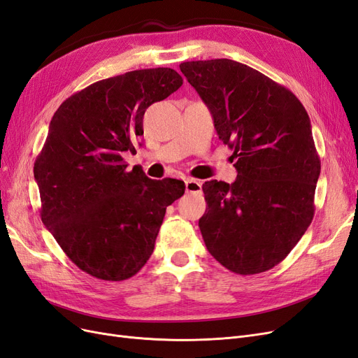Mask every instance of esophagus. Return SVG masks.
<instances>
[{
	"label": "esophagus",
	"instance_id": "esophagus-1",
	"mask_svg": "<svg viewBox=\"0 0 358 358\" xmlns=\"http://www.w3.org/2000/svg\"><path fill=\"white\" fill-rule=\"evenodd\" d=\"M185 189H187L188 194H201L203 185H201V182L195 180V179H188L187 182H185Z\"/></svg>",
	"mask_w": 358,
	"mask_h": 358
}]
</instances>
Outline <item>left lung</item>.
Segmentation results:
<instances>
[{
    "label": "left lung",
    "mask_w": 358,
    "mask_h": 358,
    "mask_svg": "<svg viewBox=\"0 0 358 358\" xmlns=\"http://www.w3.org/2000/svg\"><path fill=\"white\" fill-rule=\"evenodd\" d=\"M213 117L219 139L236 159L234 183H203L199 220L206 248L241 275L285 259L310 227L320 176L311 121L290 90L229 59L179 65Z\"/></svg>",
    "instance_id": "1"
}]
</instances>
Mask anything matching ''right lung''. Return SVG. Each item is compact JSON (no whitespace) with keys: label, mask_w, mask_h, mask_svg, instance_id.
Listing matches in <instances>:
<instances>
[{"label":"right lung","mask_w":358,"mask_h":358,"mask_svg":"<svg viewBox=\"0 0 358 358\" xmlns=\"http://www.w3.org/2000/svg\"><path fill=\"white\" fill-rule=\"evenodd\" d=\"M175 69L152 68L97 81L55 113L34 164L41 220L71 261L106 281L139 273L154 252L166 208L185 192L178 179L127 171L146 108L176 92Z\"/></svg>","instance_id":"1"}]
</instances>
